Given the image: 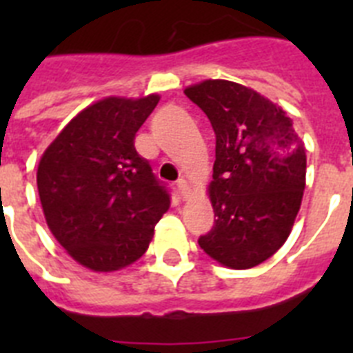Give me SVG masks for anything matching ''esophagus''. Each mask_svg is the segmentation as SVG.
<instances>
[{"instance_id":"1","label":"esophagus","mask_w":353,"mask_h":353,"mask_svg":"<svg viewBox=\"0 0 353 353\" xmlns=\"http://www.w3.org/2000/svg\"><path fill=\"white\" fill-rule=\"evenodd\" d=\"M176 187H179V192H180V196H182V198H185L187 196V192H189V187H187V182L185 180H179V183H176Z\"/></svg>"}]
</instances>
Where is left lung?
I'll use <instances>...</instances> for the list:
<instances>
[{"mask_svg":"<svg viewBox=\"0 0 353 353\" xmlns=\"http://www.w3.org/2000/svg\"><path fill=\"white\" fill-rule=\"evenodd\" d=\"M215 134L214 226L198 239L230 269H251L285 244L305 187V148L279 105L223 79L185 88Z\"/></svg>","mask_w":353,"mask_h":353,"instance_id":"8db88e82","label":"left lung"}]
</instances>
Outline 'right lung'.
I'll use <instances>...</instances> for the list:
<instances>
[{"label": "right lung", "mask_w": 353, "mask_h": 353, "mask_svg": "<svg viewBox=\"0 0 353 353\" xmlns=\"http://www.w3.org/2000/svg\"><path fill=\"white\" fill-rule=\"evenodd\" d=\"M157 102V95L95 102L40 159L37 185L49 230L74 260L95 272L139 260L170 207L168 187L134 146Z\"/></svg>", "instance_id": "add662e5"}]
</instances>
